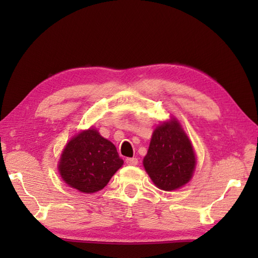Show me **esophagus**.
<instances>
[{"instance_id":"esophagus-1","label":"esophagus","mask_w":258,"mask_h":258,"mask_svg":"<svg viewBox=\"0 0 258 258\" xmlns=\"http://www.w3.org/2000/svg\"><path fill=\"white\" fill-rule=\"evenodd\" d=\"M126 164L127 165H130V166H135V165H138V163H139V160H138V158H126Z\"/></svg>"}]
</instances>
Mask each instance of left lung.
I'll list each match as a JSON object with an SVG mask.
<instances>
[{
	"label": "left lung",
	"mask_w": 258,
	"mask_h": 258,
	"mask_svg": "<svg viewBox=\"0 0 258 258\" xmlns=\"http://www.w3.org/2000/svg\"><path fill=\"white\" fill-rule=\"evenodd\" d=\"M143 166L161 190L180 189L191 180L196 167L194 147L175 118L155 128Z\"/></svg>",
	"instance_id": "left-lung-1"
}]
</instances>
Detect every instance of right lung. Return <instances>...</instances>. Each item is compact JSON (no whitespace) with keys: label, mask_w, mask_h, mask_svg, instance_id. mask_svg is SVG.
Masks as SVG:
<instances>
[{"label":"right lung","mask_w":258,"mask_h":258,"mask_svg":"<svg viewBox=\"0 0 258 258\" xmlns=\"http://www.w3.org/2000/svg\"><path fill=\"white\" fill-rule=\"evenodd\" d=\"M123 164L116 147L91 127L67 143L58 169L69 186L84 194H94L108 184Z\"/></svg>","instance_id":"right-lung-1"}]
</instances>
